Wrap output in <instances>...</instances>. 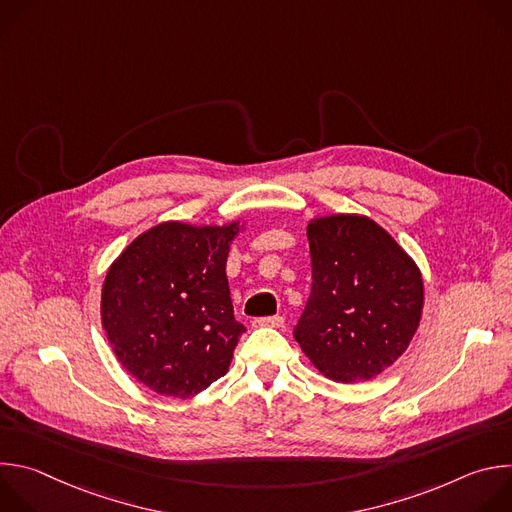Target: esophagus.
<instances>
[{"instance_id": "esophagus-1", "label": "esophagus", "mask_w": 512, "mask_h": 512, "mask_svg": "<svg viewBox=\"0 0 512 512\" xmlns=\"http://www.w3.org/2000/svg\"><path fill=\"white\" fill-rule=\"evenodd\" d=\"M255 328H281L283 326V318L281 316H267V318H257L253 322Z\"/></svg>"}]
</instances>
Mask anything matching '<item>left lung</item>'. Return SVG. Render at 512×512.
I'll return each instance as SVG.
<instances>
[{"mask_svg":"<svg viewBox=\"0 0 512 512\" xmlns=\"http://www.w3.org/2000/svg\"><path fill=\"white\" fill-rule=\"evenodd\" d=\"M312 294L294 330L302 352L330 381H371L407 350L423 312L413 257L373 218H310Z\"/></svg>","mask_w":512,"mask_h":512,"instance_id":"obj_1","label":"left lung"}]
</instances>
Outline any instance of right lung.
I'll list each match as a JSON object with an SVG mask.
<instances>
[{"label":"right lung","instance_id":"1","mask_svg":"<svg viewBox=\"0 0 512 512\" xmlns=\"http://www.w3.org/2000/svg\"><path fill=\"white\" fill-rule=\"evenodd\" d=\"M247 223H160L109 265L101 324L121 367L158 395L188 399L227 375L245 326L227 259Z\"/></svg>","mask_w":512,"mask_h":512}]
</instances>
